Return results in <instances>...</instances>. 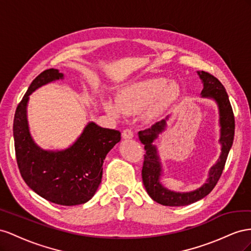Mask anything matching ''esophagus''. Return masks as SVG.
Wrapping results in <instances>:
<instances>
[{
	"instance_id": "obj_1",
	"label": "esophagus",
	"mask_w": 251,
	"mask_h": 251,
	"mask_svg": "<svg viewBox=\"0 0 251 251\" xmlns=\"http://www.w3.org/2000/svg\"><path fill=\"white\" fill-rule=\"evenodd\" d=\"M122 137H123V139L125 140H129V139H132L133 138V132L131 129H129V128H126V129L122 132Z\"/></svg>"
}]
</instances>
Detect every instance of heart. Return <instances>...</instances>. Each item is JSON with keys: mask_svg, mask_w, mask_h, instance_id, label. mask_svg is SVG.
Instances as JSON below:
<instances>
[{"mask_svg": "<svg viewBox=\"0 0 251 251\" xmlns=\"http://www.w3.org/2000/svg\"><path fill=\"white\" fill-rule=\"evenodd\" d=\"M178 94L180 87L176 83L167 82L164 77H151L128 84L119 91L117 102L107 99L103 105L107 112L119 118L123 112H140L150 103L147 116L153 118L165 110Z\"/></svg>", "mask_w": 251, "mask_h": 251, "instance_id": "heart-1", "label": "heart"}]
</instances>
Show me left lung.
Listing matches in <instances>:
<instances>
[{"mask_svg": "<svg viewBox=\"0 0 251 251\" xmlns=\"http://www.w3.org/2000/svg\"><path fill=\"white\" fill-rule=\"evenodd\" d=\"M198 75L203 83L201 97L211 99L218 105L221 154L217 163L209 169L206 183L196 190L188 192H178L170 190L161 182L163 176V166L157 147L153 144L159 138V134L166 130L167 121L170 116L156 122L148 129L139 131V139L144 144L146 153L142 169V178L144 187L153 201L165 206H186L198 202L205 198L214 188L223 173L227 156L230 150L234 137V117L230 102L224 86L212 75L205 71H198Z\"/></svg>", "mask_w": 251, "mask_h": 251, "instance_id": "obj_1", "label": "left lung"}]
</instances>
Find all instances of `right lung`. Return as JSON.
I'll use <instances>...</instances> for the list:
<instances>
[{
  "instance_id": "add662e5",
  "label": "right lung",
  "mask_w": 251,
  "mask_h": 251,
  "mask_svg": "<svg viewBox=\"0 0 251 251\" xmlns=\"http://www.w3.org/2000/svg\"><path fill=\"white\" fill-rule=\"evenodd\" d=\"M63 78L64 75L54 68L43 71L34 78L17 107L13 139L18 166L28 187L49 202L75 206L88 202L95 196L102 181L105 157L121 141V132L89 122L68 148L40 147L28 125L29 96L42 86Z\"/></svg>"
}]
</instances>
